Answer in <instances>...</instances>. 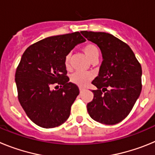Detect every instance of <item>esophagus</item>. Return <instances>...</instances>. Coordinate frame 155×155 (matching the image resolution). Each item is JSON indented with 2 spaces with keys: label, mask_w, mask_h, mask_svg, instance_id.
Instances as JSON below:
<instances>
[{
  "label": "esophagus",
  "mask_w": 155,
  "mask_h": 155,
  "mask_svg": "<svg viewBox=\"0 0 155 155\" xmlns=\"http://www.w3.org/2000/svg\"><path fill=\"white\" fill-rule=\"evenodd\" d=\"M79 90H80V92L81 93L84 92V91H85V89H84V88H82V87H80V88H79Z\"/></svg>",
  "instance_id": "1"
}]
</instances>
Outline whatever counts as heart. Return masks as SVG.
Here are the masks:
<instances>
[{
    "label": "heart",
    "instance_id": "obj_1",
    "mask_svg": "<svg viewBox=\"0 0 155 155\" xmlns=\"http://www.w3.org/2000/svg\"><path fill=\"white\" fill-rule=\"evenodd\" d=\"M82 50L91 62L98 61L99 57V50L95 45L92 43H87L82 48ZM70 59H71V54H68L66 56L65 61H64L67 68H69L70 67ZM91 79H92V75L91 74L82 73V72H76L71 77V82L80 87H84L87 85Z\"/></svg>",
    "mask_w": 155,
    "mask_h": 155
}]
</instances>
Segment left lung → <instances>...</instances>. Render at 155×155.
Returning <instances> with one entry per match:
<instances>
[{
    "mask_svg": "<svg viewBox=\"0 0 155 155\" xmlns=\"http://www.w3.org/2000/svg\"><path fill=\"white\" fill-rule=\"evenodd\" d=\"M99 47L102 62L92 81L97 87L87 103L88 114L95 121L114 125L127 117L141 92V66L130 47L106 32L81 31Z\"/></svg>",
    "mask_w": 155,
    "mask_h": 155,
    "instance_id": "8db88e82",
    "label": "left lung"
}]
</instances>
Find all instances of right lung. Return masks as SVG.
<instances>
[{
	"label": "right lung",
	"instance_id": "right-lung-1",
	"mask_svg": "<svg viewBox=\"0 0 155 155\" xmlns=\"http://www.w3.org/2000/svg\"><path fill=\"white\" fill-rule=\"evenodd\" d=\"M85 39L80 32L47 37L28 46L15 73L18 100L28 118L43 128H53L69 118L79 94L76 84L66 76L65 57ZM61 87L51 90L52 84Z\"/></svg>",
	"mask_w": 155,
	"mask_h": 155
}]
</instances>
